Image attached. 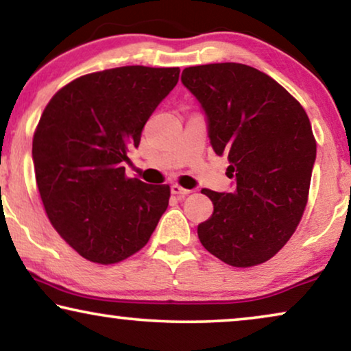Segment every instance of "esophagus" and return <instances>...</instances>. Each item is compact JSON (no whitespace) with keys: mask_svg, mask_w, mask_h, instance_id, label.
I'll use <instances>...</instances> for the list:
<instances>
[{"mask_svg":"<svg viewBox=\"0 0 351 351\" xmlns=\"http://www.w3.org/2000/svg\"><path fill=\"white\" fill-rule=\"evenodd\" d=\"M171 193L176 195L179 199H182V198H185L186 195H190L191 190H189V189H182L180 185L174 184V185H171Z\"/></svg>","mask_w":351,"mask_h":351,"instance_id":"obj_1","label":"esophagus"}]
</instances>
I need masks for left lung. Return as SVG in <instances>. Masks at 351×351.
<instances>
[{
	"instance_id": "left-lung-1",
	"label": "left lung",
	"mask_w": 351,
	"mask_h": 351,
	"mask_svg": "<svg viewBox=\"0 0 351 351\" xmlns=\"http://www.w3.org/2000/svg\"><path fill=\"white\" fill-rule=\"evenodd\" d=\"M182 83L208 119L215 155L228 156L232 193L208 189L214 213L198 225L206 251L232 267L271 258L295 232L316 160V141L302 105L270 76L243 64L182 71Z\"/></svg>"
}]
</instances>
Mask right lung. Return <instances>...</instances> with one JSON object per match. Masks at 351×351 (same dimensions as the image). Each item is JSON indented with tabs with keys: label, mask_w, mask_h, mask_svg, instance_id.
I'll list each match as a JSON object with an SVG mask.
<instances>
[{
	"label": "right lung",
	"mask_w": 351,
	"mask_h": 351,
	"mask_svg": "<svg viewBox=\"0 0 351 351\" xmlns=\"http://www.w3.org/2000/svg\"><path fill=\"white\" fill-rule=\"evenodd\" d=\"M179 66L129 65L81 76L46 105L33 136L36 185L57 233L90 262H121L145 246L169 185L128 179V150L179 81Z\"/></svg>",
	"instance_id": "add662e5"
}]
</instances>
